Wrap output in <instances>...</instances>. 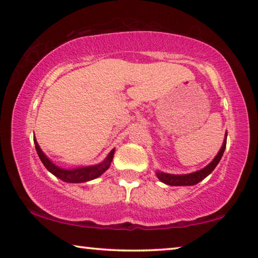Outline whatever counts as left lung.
I'll list each match as a JSON object with an SVG mask.
<instances>
[{
    "label": "left lung",
    "instance_id": "left-lung-1",
    "mask_svg": "<svg viewBox=\"0 0 258 258\" xmlns=\"http://www.w3.org/2000/svg\"><path fill=\"white\" fill-rule=\"evenodd\" d=\"M227 135L228 134L225 133L223 146H222V148L220 149V151H218L216 156H215L214 160L211 161L206 168L201 169L199 171L191 172V174H186V175H171V174H165V172H162V171H157L156 175L158 179H160L161 182L165 183V184L175 185V186L195 185L197 183H200L202 179L206 178L208 175H210L211 172H213L214 169L216 168V165L218 164V162L221 161V158L223 156V153L225 150V146H227Z\"/></svg>",
    "mask_w": 258,
    "mask_h": 258
}]
</instances>
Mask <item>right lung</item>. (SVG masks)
<instances>
[{"label":"right lung","instance_id":"1","mask_svg":"<svg viewBox=\"0 0 258 258\" xmlns=\"http://www.w3.org/2000/svg\"><path fill=\"white\" fill-rule=\"evenodd\" d=\"M34 143H35V148H36L38 157H40L42 163L44 164V167L47 168V170L50 171L52 175L56 176V177L62 179L63 182H68V183H83V182H88V181H91V179L97 178L98 176H101L109 167H110V163L115 153V149H112L110 153H109L107 158H105V160L100 164L90 165V167L75 168V169H62L57 167V165H55L47 156H45L43 151L41 150L40 146L37 144L36 140H34Z\"/></svg>","mask_w":258,"mask_h":258}]
</instances>
